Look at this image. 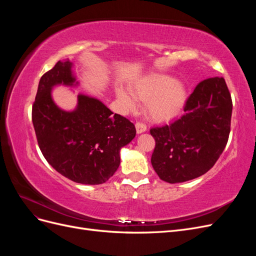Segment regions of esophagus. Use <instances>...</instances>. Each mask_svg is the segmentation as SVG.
<instances>
[{
    "instance_id": "34e87169",
    "label": "esophagus",
    "mask_w": 256,
    "mask_h": 256,
    "mask_svg": "<svg viewBox=\"0 0 256 256\" xmlns=\"http://www.w3.org/2000/svg\"><path fill=\"white\" fill-rule=\"evenodd\" d=\"M136 134H140L145 132L147 128H146V126L144 125V124H142V122H136Z\"/></svg>"
}]
</instances>
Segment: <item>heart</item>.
I'll return each instance as SVG.
<instances>
[{
    "label": "heart",
    "mask_w": 256,
    "mask_h": 256,
    "mask_svg": "<svg viewBox=\"0 0 256 256\" xmlns=\"http://www.w3.org/2000/svg\"><path fill=\"white\" fill-rule=\"evenodd\" d=\"M134 97L122 86L115 90L120 102L126 108L134 106V99L147 102L146 110L150 118L166 122L180 114L188 98L186 85L172 76L152 74L136 81L130 88Z\"/></svg>",
    "instance_id": "b5f03b06"
}]
</instances>
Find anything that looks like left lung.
<instances>
[{
	"label": "left lung",
	"instance_id": "left-lung-1",
	"mask_svg": "<svg viewBox=\"0 0 256 256\" xmlns=\"http://www.w3.org/2000/svg\"><path fill=\"white\" fill-rule=\"evenodd\" d=\"M232 109L226 80L214 76L196 85L180 120L152 128V166L160 180L184 182L208 172L226 148Z\"/></svg>",
	"mask_w": 256,
	"mask_h": 256
}]
</instances>
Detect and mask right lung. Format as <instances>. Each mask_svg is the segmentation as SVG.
Masks as SVG:
<instances>
[{
	"mask_svg": "<svg viewBox=\"0 0 256 256\" xmlns=\"http://www.w3.org/2000/svg\"><path fill=\"white\" fill-rule=\"evenodd\" d=\"M74 63L58 60L38 84L32 120L38 145L60 174L83 184L106 182L118 168L120 150L136 136V127L99 99L79 92L74 110L52 97L56 86L78 88Z\"/></svg>",
	"mask_w": 256,
	"mask_h": 256,
	"instance_id": "1",
	"label": "right lung"
}]
</instances>
